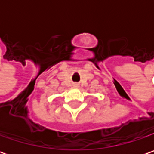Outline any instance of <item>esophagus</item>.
Here are the masks:
<instances>
[{"mask_svg": "<svg viewBox=\"0 0 154 154\" xmlns=\"http://www.w3.org/2000/svg\"><path fill=\"white\" fill-rule=\"evenodd\" d=\"M74 87H78V86H79V85H78V84H74Z\"/></svg>", "mask_w": 154, "mask_h": 154, "instance_id": "obj_1", "label": "esophagus"}]
</instances>
